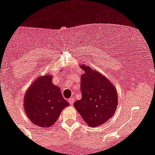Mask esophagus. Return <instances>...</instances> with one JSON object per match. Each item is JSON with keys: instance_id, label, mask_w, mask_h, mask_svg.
I'll return each mask as SVG.
<instances>
[{"instance_id": "obj_1", "label": "esophagus", "mask_w": 155, "mask_h": 155, "mask_svg": "<svg viewBox=\"0 0 155 155\" xmlns=\"http://www.w3.org/2000/svg\"><path fill=\"white\" fill-rule=\"evenodd\" d=\"M68 101V103L71 104V105H73V104H74V98H72V97H71V98H69Z\"/></svg>"}]
</instances>
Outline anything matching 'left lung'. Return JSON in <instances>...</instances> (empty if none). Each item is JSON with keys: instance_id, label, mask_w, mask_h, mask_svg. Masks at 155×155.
<instances>
[{"instance_id": "1", "label": "left lung", "mask_w": 155, "mask_h": 155, "mask_svg": "<svg viewBox=\"0 0 155 155\" xmlns=\"http://www.w3.org/2000/svg\"><path fill=\"white\" fill-rule=\"evenodd\" d=\"M81 91L82 98L74 102V107L88 126H101L113 116L118 104L114 85L105 77L84 65Z\"/></svg>"}]
</instances>
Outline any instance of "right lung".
Here are the masks:
<instances>
[{"instance_id": "right-lung-1", "label": "right lung", "mask_w": 155, "mask_h": 155, "mask_svg": "<svg viewBox=\"0 0 155 155\" xmlns=\"http://www.w3.org/2000/svg\"><path fill=\"white\" fill-rule=\"evenodd\" d=\"M51 75L40 77L26 91L24 107L32 123L39 127H50L69 104L63 98L58 87L51 82Z\"/></svg>"}]
</instances>
